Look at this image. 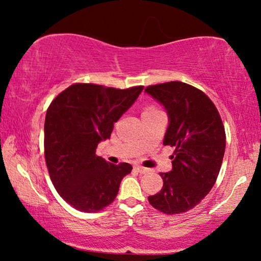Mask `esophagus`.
<instances>
[{"mask_svg": "<svg viewBox=\"0 0 261 261\" xmlns=\"http://www.w3.org/2000/svg\"><path fill=\"white\" fill-rule=\"evenodd\" d=\"M134 169L137 170L138 172H140V173H146V172H147V171H148V169H146V167L141 166V165H135Z\"/></svg>", "mask_w": 261, "mask_h": 261, "instance_id": "1", "label": "esophagus"}]
</instances>
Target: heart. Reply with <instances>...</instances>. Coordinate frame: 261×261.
<instances>
[{"label": "heart", "instance_id": "b5f03b06", "mask_svg": "<svg viewBox=\"0 0 261 261\" xmlns=\"http://www.w3.org/2000/svg\"><path fill=\"white\" fill-rule=\"evenodd\" d=\"M155 112H159V109H158V108H155L154 106H149V107H147V108H146V109L144 110V114L155 113Z\"/></svg>", "mask_w": 261, "mask_h": 261}]
</instances>
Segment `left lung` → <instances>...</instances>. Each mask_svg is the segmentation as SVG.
<instances>
[{"mask_svg": "<svg viewBox=\"0 0 261 261\" xmlns=\"http://www.w3.org/2000/svg\"><path fill=\"white\" fill-rule=\"evenodd\" d=\"M145 91L166 108L164 145L174 149L172 170L160 172L163 188L148 202L164 214H183L209 194L219 176L226 149L222 119L204 92L183 82L148 85Z\"/></svg>", "mask_w": 261, "mask_h": 261, "instance_id": "left-lung-1", "label": "left lung"}]
</instances>
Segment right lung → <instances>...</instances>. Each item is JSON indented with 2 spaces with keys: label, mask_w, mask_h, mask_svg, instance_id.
Listing matches in <instances>:
<instances>
[{
  "label": "right lung",
  "mask_w": 261,
  "mask_h": 261,
  "mask_svg": "<svg viewBox=\"0 0 261 261\" xmlns=\"http://www.w3.org/2000/svg\"><path fill=\"white\" fill-rule=\"evenodd\" d=\"M142 89L74 83L49 105L45 119L46 166L60 197L80 212L96 213L112 204L121 180L133 169L128 163L106 162L96 148L110 138L114 123Z\"/></svg>",
  "instance_id": "add662e5"
}]
</instances>
